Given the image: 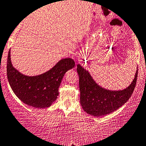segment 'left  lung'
I'll return each instance as SVG.
<instances>
[{"label": "left lung", "mask_w": 146, "mask_h": 146, "mask_svg": "<svg viewBox=\"0 0 146 146\" xmlns=\"http://www.w3.org/2000/svg\"><path fill=\"white\" fill-rule=\"evenodd\" d=\"M77 72L80 105L84 111L96 117L110 114L125 104L132 96L138 77L137 68L135 77L128 87L123 90H111L99 86L89 71L80 64L77 65Z\"/></svg>", "instance_id": "1"}]
</instances>
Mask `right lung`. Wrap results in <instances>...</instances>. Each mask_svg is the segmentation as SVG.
Masks as SVG:
<instances>
[{
    "label": "right lung",
    "instance_id": "obj_1",
    "mask_svg": "<svg viewBox=\"0 0 146 146\" xmlns=\"http://www.w3.org/2000/svg\"><path fill=\"white\" fill-rule=\"evenodd\" d=\"M74 66L73 59L63 58L42 74L25 76L13 66L10 49L7 60V77L13 91L21 101L36 108H46L56 100L65 73Z\"/></svg>",
    "mask_w": 146,
    "mask_h": 146
}]
</instances>
